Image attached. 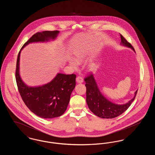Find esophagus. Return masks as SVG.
<instances>
[{
    "label": "esophagus",
    "instance_id": "34e87169",
    "mask_svg": "<svg viewBox=\"0 0 155 155\" xmlns=\"http://www.w3.org/2000/svg\"><path fill=\"white\" fill-rule=\"evenodd\" d=\"M83 80H83L82 77H81L80 76H78L76 78V81L77 83H82V82H83Z\"/></svg>",
    "mask_w": 155,
    "mask_h": 155
}]
</instances>
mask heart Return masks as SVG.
I'll list each match as a JSON object with an SVG mask.
<instances>
[{"mask_svg": "<svg viewBox=\"0 0 155 155\" xmlns=\"http://www.w3.org/2000/svg\"><path fill=\"white\" fill-rule=\"evenodd\" d=\"M74 58L75 59L72 58H70L68 60L70 66H71L73 68H77L78 66V62L82 61L85 58V55L83 52H76L74 54Z\"/></svg>", "mask_w": 155, "mask_h": 155, "instance_id": "heart-1", "label": "heart"}]
</instances>
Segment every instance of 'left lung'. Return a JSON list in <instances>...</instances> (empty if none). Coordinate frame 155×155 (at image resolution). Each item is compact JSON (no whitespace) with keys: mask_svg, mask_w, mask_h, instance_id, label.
I'll list each match as a JSON object with an SVG mask.
<instances>
[{"mask_svg":"<svg viewBox=\"0 0 155 155\" xmlns=\"http://www.w3.org/2000/svg\"><path fill=\"white\" fill-rule=\"evenodd\" d=\"M120 44L130 48L135 52L133 46L120 34ZM85 87L87 88L86 101L89 109L96 116L103 118H115L123 113L131 105L137 95V90L134 93V96L127 103L118 104L113 103L103 96L97 87L95 79L93 74H90L85 79Z\"/></svg>","mask_w":155,"mask_h":155,"instance_id":"left-lung-1","label":"left lung"}]
</instances>
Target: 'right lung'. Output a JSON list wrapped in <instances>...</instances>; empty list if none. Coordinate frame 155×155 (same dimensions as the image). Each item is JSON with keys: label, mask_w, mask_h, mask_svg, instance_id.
Returning a JSON list of instances; mask_svg holds the SVG:
<instances>
[{"label": "right lung", "mask_w": 155, "mask_h": 155, "mask_svg": "<svg viewBox=\"0 0 155 155\" xmlns=\"http://www.w3.org/2000/svg\"><path fill=\"white\" fill-rule=\"evenodd\" d=\"M59 33V31H45L35 34L23 45L17 60L15 80L22 101L30 110L42 118L57 117L65 112L75 87L76 75L58 73L48 84L29 87L23 82L20 75V53L22 49L30 43L54 40Z\"/></svg>", "instance_id": "right-lung-1"}]
</instances>
